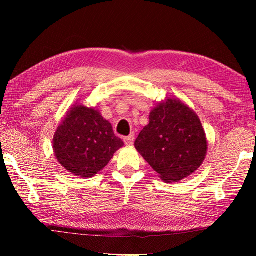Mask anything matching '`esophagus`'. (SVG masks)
<instances>
[{
    "label": "esophagus",
    "instance_id": "esophagus-1",
    "mask_svg": "<svg viewBox=\"0 0 256 256\" xmlns=\"http://www.w3.org/2000/svg\"><path fill=\"white\" fill-rule=\"evenodd\" d=\"M123 140H124L125 145H128V146H131V145H133V143H134V135H133V134L128 135V136L124 138H123Z\"/></svg>",
    "mask_w": 256,
    "mask_h": 256
}]
</instances>
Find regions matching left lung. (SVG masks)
Instances as JSON below:
<instances>
[{"label": "left lung", "instance_id": "left-lung-1", "mask_svg": "<svg viewBox=\"0 0 256 256\" xmlns=\"http://www.w3.org/2000/svg\"><path fill=\"white\" fill-rule=\"evenodd\" d=\"M134 145L166 182H178L192 175L202 165L208 150L197 113L174 96H166L152 108L150 123Z\"/></svg>", "mask_w": 256, "mask_h": 256}]
</instances>
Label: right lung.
<instances>
[{"instance_id": "1", "label": "right lung", "mask_w": 256, "mask_h": 256, "mask_svg": "<svg viewBox=\"0 0 256 256\" xmlns=\"http://www.w3.org/2000/svg\"><path fill=\"white\" fill-rule=\"evenodd\" d=\"M123 145L99 110L78 102L69 108L52 138L59 164L81 178L96 175Z\"/></svg>"}]
</instances>
